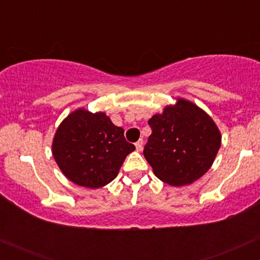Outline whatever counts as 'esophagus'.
<instances>
[{
    "label": "esophagus",
    "mask_w": 260,
    "mask_h": 260,
    "mask_svg": "<svg viewBox=\"0 0 260 260\" xmlns=\"http://www.w3.org/2000/svg\"><path fill=\"white\" fill-rule=\"evenodd\" d=\"M136 148H137V150L138 151H140L143 149V140L142 139H139L138 142L136 143Z\"/></svg>",
    "instance_id": "34e87169"
}]
</instances>
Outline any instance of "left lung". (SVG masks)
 Instances as JSON below:
<instances>
[{
  "mask_svg": "<svg viewBox=\"0 0 260 260\" xmlns=\"http://www.w3.org/2000/svg\"><path fill=\"white\" fill-rule=\"evenodd\" d=\"M148 124L151 134L145 159L157 178L170 186H184L201 178L213 165L221 145L215 122L196 104L177 99Z\"/></svg>",
  "mask_w": 260,
  "mask_h": 260,
  "instance_id": "1",
  "label": "left lung"
}]
</instances>
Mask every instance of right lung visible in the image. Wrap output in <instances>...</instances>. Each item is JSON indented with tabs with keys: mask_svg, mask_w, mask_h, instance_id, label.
Instances as JSON below:
<instances>
[{
	"mask_svg": "<svg viewBox=\"0 0 260 260\" xmlns=\"http://www.w3.org/2000/svg\"><path fill=\"white\" fill-rule=\"evenodd\" d=\"M104 112L78 109L62 121L52 142L59 170L73 183L100 188L115 180L122 164L136 149Z\"/></svg>",
	"mask_w": 260,
	"mask_h": 260,
	"instance_id": "1",
	"label": "right lung"
}]
</instances>
